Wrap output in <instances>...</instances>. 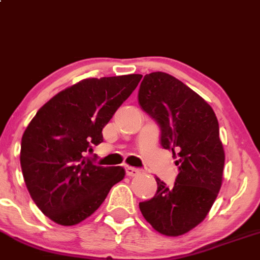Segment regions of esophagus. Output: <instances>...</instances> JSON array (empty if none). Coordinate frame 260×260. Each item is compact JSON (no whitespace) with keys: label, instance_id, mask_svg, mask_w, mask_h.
<instances>
[{"label":"esophagus","instance_id":"obj_1","mask_svg":"<svg viewBox=\"0 0 260 260\" xmlns=\"http://www.w3.org/2000/svg\"><path fill=\"white\" fill-rule=\"evenodd\" d=\"M125 167V172H126V174L129 177H135L140 174V169L139 168H135V167H130V166H124Z\"/></svg>","mask_w":260,"mask_h":260}]
</instances>
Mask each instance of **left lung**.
I'll return each instance as SVG.
<instances>
[{"label":"left lung","mask_w":260,"mask_h":260,"mask_svg":"<svg viewBox=\"0 0 260 260\" xmlns=\"http://www.w3.org/2000/svg\"><path fill=\"white\" fill-rule=\"evenodd\" d=\"M139 104L161 129V145L177 158L173 186L156 177L152 199L139 204L157 232L180 236L198 226L211 209L222 184L224 151L212 108L182 81L166 72L146 75Z\"/></svg>","instance_id":"left-lung-1"}]
</instances>
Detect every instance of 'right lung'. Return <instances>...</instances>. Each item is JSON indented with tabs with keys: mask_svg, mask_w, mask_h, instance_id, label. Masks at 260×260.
I'll return each mask as SVG.
<instances>
[{
	"mask_svg": "<svg viewBox=\"0 0 260 260\" xmlns=\"http://www.w3.org/2000/svg\"><path fill=\"white\" fill-rule=\"evenodd\" d=\"M141 77L86 78L54 95L29 122L20 167L31 199L54 222L74 226L86 220L124 178L120 166H97L87 152L103 141L102 130Z\"/></svg>",
	"mask_w": 260,
	"mask_h": 260,
	"instance_id": "right-lung-1",
	"label": "right lung"
}]
</instances>
